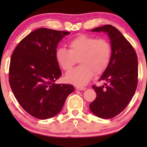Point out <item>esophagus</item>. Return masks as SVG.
<instances>
[{"mask_svg":"<svg viewBox=\"0 0 147 147\" xmlns=\"http://www.w3.org/2000/svg\"><path fill=\"white\" fill-rule=\"evenodd\" d=\"M76 89L78 90H82V91H84V90H85L86 89V88L85 87H80V86H78V87H76Z\"/></svg>","mask_w":147,"mask_h":147,"instance_id":"34e87169","label":"esophagus"}]
</instances>
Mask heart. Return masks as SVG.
<instances>
[{
    "label": "heart",
    "mask_w": 147,
    "mask_h": 147,
    "mask_svg": "<svg viewBox=\"0 0 147 147\" xmlns=\"http://www.w3.org/2000/svg\"><path fill=\"white\" fill-rule=\"evenodd\" d=\"M69 50L59 48L55 52L58 64L65 71H69L79 59L80 65L65 75V80L78 86L87 84L94 74L100 75L109 65L111 46L104 39H97L86 35H80L68 43Z\"/></svg>",
    "instance_id": "heart-1"
}]
</instances>
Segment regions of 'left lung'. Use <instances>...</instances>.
I'll use <instances>...</instances> for the list:
<instances>
[{"label": "left lung", "instance_id": "left-lung-1", "mask_svg": "<svg viewBox=\"0 0 147 147\" xmlns=\"http://www.w3.org/2000/svg\"><path fill=\"white\" fill-rule=\"evenodd\" d=\"M91 31L107 33L112 53L109 65L99 79L106 83L99 87L92 86L97 96L89 107L94 115L109 119L120 114L135 93L138 58L131 44L113 26L104 25Z\"/></svg>", "mask_w": 147, "mask_h": 147}]
</instances>
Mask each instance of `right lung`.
<instances>
[{
	"label": "right lung",
	"instance_id": "1",
	"mask_svg": "<svg viewBox=\"0 0 147 147\" xmlns=\"http://www.w3.org/2000/svg\"><path fill=\"white\" fill-rule=\"evenodd\" d=\"M69 32L40 28L22 39L14 50L9 83L14 96L27 113L38 119L52 118L61 111L74 88L56 84L61 76L55 59L59 42Z\"/></svg>",
	"mask_w": 147,
	"mask_h": 147
}]
</instances>
